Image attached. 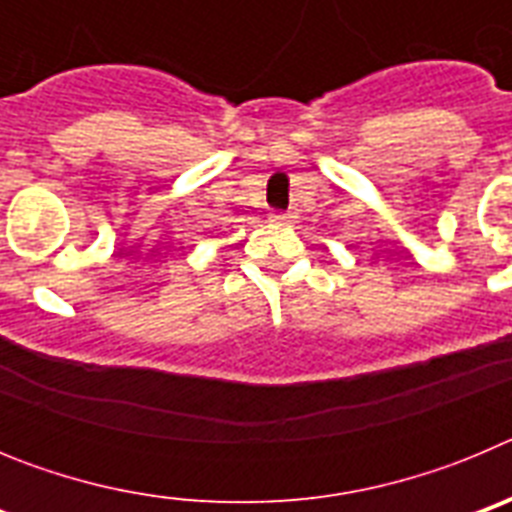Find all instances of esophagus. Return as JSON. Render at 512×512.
<instances>
[{
	"label": "esophagus",
	"mask_w": 512,
	"mask_h": 512,
	"mask_svg": "<svg viewBox=\"0 0 512 512\" xmlns=\"http://www.w3.org/2000/svg\"><path fill=\"white\" fill-rule=\"evenodd\" d=\"M269 220H271V223H277V225H292L297 220V215H295V212L277 210V212H271Z\"/></svg>",
	"instance_id": "34e87169"
}]
</instances>
